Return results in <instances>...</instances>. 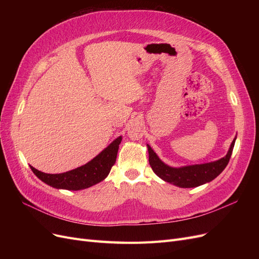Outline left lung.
<instances>
[{
    "instance_id": "obj_1",
    "label": "left lung",
    "mask_w": 259,
    "mask_h": 259,
    "mask_svg": "<svg viewBox=\"0 0 259 259\" xmlns=\"http://www.w3.org/2000/svg\"><path fill=\"white\" fill-rule=\"evenodd\" d=\"M237 136L234 137L230 148L224 158L203 164H193L180 167H173L164 163L156 154L153 149L147 144L149 152V163L152 170L164 182L175 185L180 188H194L215 179L226 168L228 164L232 150L236 143Z\"/></svg>"
}]
</instances>
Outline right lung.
<instances>
[{
    "label": "right lung",
    "instance_id": "right-lung-1",
    "mask_svg": "<svg viewBox=\"0 0 259 259\" xmlns=\"http://www.w3.org/2000/svg\"><path fill=\"white\" fill-rule=\"evenodd\" d=\"M121 142L122 136H119L93 160L80 167L66 171V173L46 174L32 166L30 167L38 179L56 189L73 191L86 189V188L103 182L110 173V169L115 163Z\"/></svg>",
    "mask_w": 259,
    "mask_h": 259
}]
</instances>
